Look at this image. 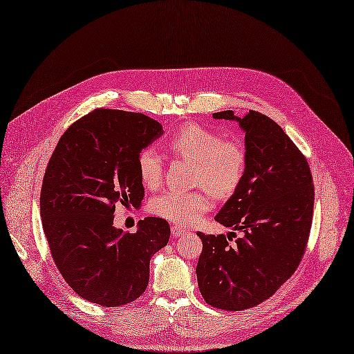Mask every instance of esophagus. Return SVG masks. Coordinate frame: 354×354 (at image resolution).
<instances>
[{
    "mask_svg": "<svg viewBox=\"0 0 354 354\" xmlns=\"http://www.w3.org/2000/svg\"><path fill=\"white\" fill-rule=\"evenodd\" d=\"M185 233H188L187 228L179 227V225H172V236L174 237H180V236H183Z\"/></svg>",
    "mask_w": 354,
    "mask_h": 354,
    "instance_id": "1",
    "label": "esophagus"
}]
</instances>
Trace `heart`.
<instances>
[{"label":"heart","instance_id":"heart-1","mask_svg":"<svg viewBox=\"0 0 354 354\" xmlns=\"http://www.w3.org/2000/svg\"><path fill=\"white\" fill-rule=\"evenodd\" d=\"M167 149L175 156L192 162L194 185L207 187L215 196L225 198L234 194L243 180L248 153L234 139L221 136L205 126L191 122L166 140ZM137 171L149 189H156L163 176L162 158L155 147H145L137 155ZM211 208L205 189L189 192L167 191L150 204L153 214L176 224L189 225L201 220Z\"/></svg>","mask_w":354,"mask_h":354}]
</instances>
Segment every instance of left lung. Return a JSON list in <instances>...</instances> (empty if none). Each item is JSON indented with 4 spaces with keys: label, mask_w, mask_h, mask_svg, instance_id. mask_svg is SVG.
<instances>
[{
    "label": "left lung",
    "mask_w": 354,
    "mask_h": 354,
    "mask_svg": "<svg viewBox=\"0 0 354 354\" xmlns=\"http://www.w3.org/2000/svg\"><path fill=\"white\" fill-rule=\"evenodd\" d=\"M212 117L236 120L245 133L243 180L215 215L243 236L232 245L224 234L196 233L203 240L196 278L207 304L241 311L269 299L299 266L313 224L314 183L301 150L268 115L250 110L240 118L228 110Z\"/></svg>",
    "instance_id": "obj_1"
}]
</instances>
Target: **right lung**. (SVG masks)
<instances>
[{
    "label": "right lung",
    "mask_w": 354,
    "mask_h": 354,
    "mask_svg": "<svg viewBox=\"0 0 354 354\" xmlns=\"http://www.w3.org/2000/svg\"><path fill=\"white\" fill-rule=\"evenodd\" d=\"M162 134L145 114L98 109L64 133L46 167L43 232L60 274L89 302L120 306L139 298L150 257L169 241L163 218L142 220L136 233L113 225L115 204L140 205L137 155Z\"/></svg>",
    "instance_id": "1"
}]
</instances>
